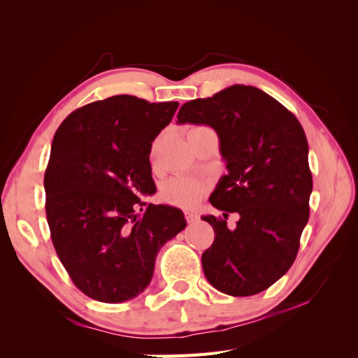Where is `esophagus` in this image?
<instances>
[{
	"label": "esophagus",
	"instance_id": "1",
	"mask_svg": "<svg viewBox=\"0 0 358 358\" xmlns=\"http://www.w3.org/2000/svg\"><path fill=\"white\" fill-rule=\"evenodd\" d=\"M185 218H187V222H189V224H192V222H196L197 221V213H194V212H185Z\"/></svg>",
	"mask_w": 358,
	"mask_h": 358
}]
</instances>
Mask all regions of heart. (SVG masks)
<instances>
[{"mask_svg":"<svg viewBox=\"0 0 358 358\" xmlns=\"http://www.w3.org/2000/svg\"><path fill=\"white\" fill-rule=\"evenodd\" d=\"M206 182L197 178L176 176L169 179L162 187L161 196L167 203L179 206V208H194L197 206L203 194L206 192Z\"/></svg>","mask_w":358,"mask_h":358,"instance_id":"1","label":"heart"}]
</instances>
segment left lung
<instances>
[{
  "label": "left lung",
  "mask_w": 358,
  "mask_h": 358,
  "mask_svg": "<svg viewBox=\"0 0 358 358\" xmlns=\"http://www.w3.org/2000/svg\"><path fill=\"white\" fill-rule=\"evenodd\" d=\"M178 124L213 128L229 170L209 199L224 220L201 216L215 231L212 246L201 255L204 276L224 294H258L294 263L309 220L306 134L273 96L246 85L185 103ZM234 211L241 218L229 229L226 216Z\"/></svg>",
  "instance_id": "8db88e82"
}]
</instances>
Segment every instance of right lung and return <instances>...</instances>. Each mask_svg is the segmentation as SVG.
Returning <instances> with one entry per match:
<instances>
[{"mask_svg": "<svg viewBox=\"0 0 358 358\" xmlns=\"http://www.w3.org/2000/svg\"><path fill=\"white\" fill-rule=\"evenodd\" d=\"M178 101L115 95L70 113L57 129L45 173L55 251L74 285L104 303L137 297L161 246L187 227L182 210L148 204L157 191L149 162Z\"/></svg>", "mask_w": 358, "mask_h": 358, "instance_id": "right-lung-1", "label": "right lung"}]
</instances>
